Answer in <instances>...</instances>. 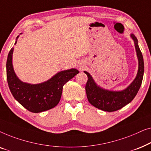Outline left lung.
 Segmentation results:
<instances>
[{"label": "left lung", "instance_id": "1", "mask_svg": "<svg viewBox=\"0 0 151 151\" xmlns=\"http://www.w3.org/2000/svg\"><path fill=\"white\" fill-rule=\"evenodd\" d=\"M131 37L135 43L138 58V71L135 80L127 88L121 91L104 89L95 82L87 71H84L88 77L85 86L86 96L90 104L96 108L108 112L119 110L133 100L141 86L144 71L143 55L138 46L137 38L133 34H131Z\"/></svg>", "mask_w": 151, "mask_h": 151}]
</instances>
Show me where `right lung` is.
<instances>
[{
	"label": "right lung",
	"mask_w": 151,
	"mask_h": 151,
	"mask_svg": "<svg viewBox=\"0 0 151 151\" xmlns=\"http://www.w3.org/2000/svg\"><path fill=\"white\" fill-rule=\"evenodd\" d=\"M18 38L14 45L17 42ZM13 51L14 48H12L7 56L6 69L8 85L14 98L32 113H40L55 107L60 100L63 86L79 71L76 69L65 70L42 83H26L19 80L14 72L12 65Z\"/></svg>",
	"instance_id": "1"
}]
</instances>
